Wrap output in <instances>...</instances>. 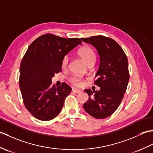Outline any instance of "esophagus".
<instances>
[{"label":"esophagus","mask_w":153,"mask_h":153,"mask_svg":"<svg viewBox=\"0 0 153 153\" xmlns=\"http://www.w3.org/2000/svg\"><path fill=\"white\" fill-rule=\"evenodd\" d=\"M72 91L75 93H82V91L79 90V89H72Z\"/></svg>","instance_id":"1"}]
</instances>
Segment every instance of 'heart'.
Masks as SVG:
<instances>
[{
  "label": "heart",
  "instance_id": "heart-1",
  "mask_svg": "<svg viewBox=\"0 0 153 153\" xmlns=\"http://www.w3.org/2000/svg\"><path fill=\"white\" fill-rule=\"evenodd\" d=\"M78 54L88 65L92 62L95 63L96 56L95 53H94V51L91 48L89 47H85L81 48L78 52ZM68 61H69V58L66 55V56H65L63 58L62 61V67H66L67 66L68 64ZM70 81L74 85L76 86H81L83 83L82 78L79 76L71 77Z\"/></svg>",
  "mask_w": 153,
  "mask_h": 153
}]
</instances>
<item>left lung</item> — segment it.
Returning <instances> with one entry per match:
<instances>
[{
  "instance_id": "obj_1",
  "label": "left lung",
  "mask_w": 153,
  "mask_h": 153,
  "mask_svg": "<svg viewBox=\"0 0 153 153\" xmlns=\"http://www.w3.org/2000/svg\"><path fill=\"white\" fill-rule=\"evenodd\" d=\"M81 39L95 47L100 56L95 75L98 79L95 82L100 89H85L89 99L83 108L94 118H106L118 108L126 93L129 79L128 59L122 47L112 39L99 35Z\"/></svg>"
}]
</instances>
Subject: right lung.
<instances>
[{
	"label": "right lung",
	"mask_w": 153,
	"mask_h": 153,
	"mask_svg": "<svg viewBox=\"0 0 153 153\" xmlns=\"http://www.w3.org/2000/svg\"><path fill=\"white\" fill-rule=\"evenodd\" d=\"M78 45L79 38L45 34L28 47L19 68V85L25 108L35 118L48 121L60 112L71 89L65 83L52 85V78L61 71L63 58Z\"/></svg>",
	"instance_id": "right-lung-1"
}]
</instances>
